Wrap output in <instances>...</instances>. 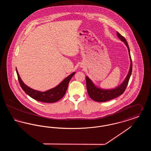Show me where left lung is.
Masks as SVG:
<instances>
[{"label":"left lung","mask_w":151,"mask_h":151,"mask_svg":"<svg viewBox=\"0 0 151 151\" xmlns=\"http://www.w3.org/2000/svg\"><path fill=\"white\" fill-rule=\"evenodd\" d=\"M116 35L118 37L123 41L126 46H127L129 54V59H130V67H129V71L121 84L119 86H116L115 88L110 89H104L97 87L94 85L93 81L89 79L88 76H86V89L88 95L93 100L97 102H106L108 101L114 99L116 97L119 96L124 92L126 87L127 86L128 83L129 81L130 76L131 75L132 70V63L131 57L130 55L129 46L127 43L126 40L118 32H116Z\"/></svg>","instance_id":"obj_1"}]
</instances>
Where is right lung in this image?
<instances>
[{"mask_svg":"<svg viewBox=\"0 0 151 151\" xmlns=\"http://www.w3.org/2000/svg\"><path fill=\"white\" fill-rule=\"evenodd\" d=\"M16 70L20 85L23 91L32 99L46 103H53L60 100L66 92L70 80L75 74V72H73L65 78L57 86L46 91L41 92L35 90L25 84L20 78L17 68H16Z\"/></svg>","mask_w":151,"mask_h":151,"instance_id":"add662e5","label":"right lung"}]
</instances>
